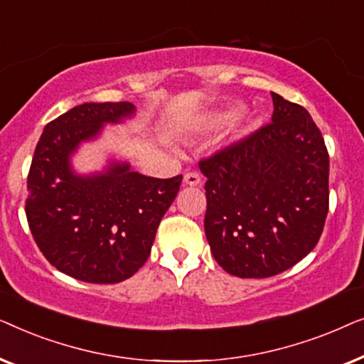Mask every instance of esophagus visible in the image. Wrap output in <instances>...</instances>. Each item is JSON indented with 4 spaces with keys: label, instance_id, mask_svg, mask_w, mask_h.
<instances>
[{
    "label": "esophagus",
    "instance_id": "esophagus-1",
    "mask_svg": "<svg viewBox=\"0 0 364 364\" xmlns=\"http://www.w3.org/2000/svg\"><path fill=\"white\" fill-rule=\"evenodd\" d=\"M200 181L202 178L197 172H187L186 176H183V183H186V186H198Z\"/></svg>",
    "mask_w": 364,
    "mask_h": 364
}]
</instances>
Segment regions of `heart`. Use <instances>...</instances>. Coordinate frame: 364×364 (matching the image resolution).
<instances>
[{
  "instance_id": "heart-1",
  "label": "heart",
  "mask_w": 364,
  "mask_h": 364,
  "mask_svg": "<svg viewBox=\"0 0 364 364\" xmlns=\"http://www.w3.org/2000/svg\"><path fill=\"white\" fill-rule=\"evenodd\" d=\"M232 117H233V112H218L212 117V124L215 127H222V126H225V124L230 122Z\"/></svg>"
}]
</instances>
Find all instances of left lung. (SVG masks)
Masks as SVG:
<instances>
[{"instance_id":"8db88e82","label":"left lung","mask_w":364,"mask_h":364,"mask_svg":"<svg viewBox=\"0 0 364 364\" xmlns=\"http://www.w3.org/2000/svg\"><path fill=\"white\" fill-rule=\"evenodd\" d=\"M272 122L202 159L205 235L240 278L288 270L320 240L330 207V156L305 107L272 92Z\"/></svg>"}]
</instances>
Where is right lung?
Listing matches in <instances>:
<instances>
[{
    "instance_id": "add662e5",
    "label": "right lung",
    "mask_w": 364,
    "mask_h": 364,
    "mask_svg": "<svg viewBox=\"0 0 364 364\" xmlns=\"http://www.w3.org/2000/svg\"><path fill=\"white\" fill-rule=\"evenodd\" d=\"M131 102H86L44 127L28 173L26 218L44 258L87 283H119L151 255L159 223L182 176L154 178L114 164L106 173L76 176L69 156L102 124L131 116Z\"/></svg>"
}]
</instances>
